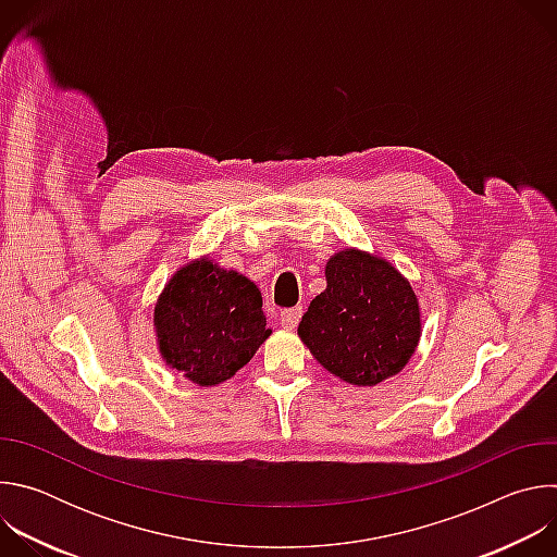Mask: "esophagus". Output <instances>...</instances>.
Instances as JSON below:
<instances>
[{
  "instance_id": "34e87169",
  "label": "esophagus",
  "mask_w": 557,
  "mask_h": 557,
  "mask_svg": "<svg viewBox=\"0 0 557 557\" xmlns=\"http://www.w3.org/2000/svg\"><path fill=\"white\" fill-rule=\"evenodd\" d=\"M301 306H295V308H284L282 312H280V322H282V326L286 329V331H293L297 324H299V320H301Z\"/></svg>"
}]
</instances>
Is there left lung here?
Here are the masks:
<instances>
[{"label":"left lung","mask_w":557,"mask_h":557,"mask_svg":"<svg viewBox=\"0 0 557 557\" xmlns=\"http://www.w3.org/2000/svg\"><path fill=\"white\" fill-rule=\"evenodd\" d=\"M326 282L297 329L312 357L352 385H376L401 372L421 337L410 282L389 262L357 249L329 260Z\"/></svg>","instance_id":"1"}]
</instances>
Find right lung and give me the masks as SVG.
<instances>
[{
    "label": "right lung",
    "mask_w": 557,
    "mask_h": 557,
    "mask_svg": "<svg viewBox=\"0 0 557 557\" xmlns=\"http://www.w3.org/2000/svg\"><path fill=\"white\" fill-rule=\"evenodd\" d=\"M153 326L168 366L198 385L231 379L271 335L258 286L207 258L168 282L153 308Z\"/></svg>",
    "instance_id": "1"
}]
</instances>
